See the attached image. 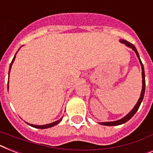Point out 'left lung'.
I'll use <instances>...</instances> for the list:
<instances>
[{
	"instance_id": "obj_1",
	"label": "left lung",
	"mask_w": 153,
	"mask_h": 153,
	"mask_svg": "<svg viewBox=\"0 0 153 153\" xmlns=\"http://www.w3.org/2000/svg\"><path fill=\"white\" fill-rule=\"evenodd\" d=\"M120 42H121V43H124V44L126 45V46L129 47V48H132L133 50L134 51L135 53H136V55H137V58H138L139 59V62H140V64H141V70H142V72H141V74H142V89H141V96H140V98H139V100H137V104L135 105V106L134 107V108L131 110V111H130V112L127 114V115H126V116H124L123 119H121V120H117V121H114V122H105V123H100V124H101V125H104V126H118V125H121V124H123L125 123L126 122H127L128 120H130L131 118L134 115V114L136 112H137V111L138 110L139 107H140V105H141V101H142V100H143L144 98V95H145V70H144V66L143 64H142V63H141V59H140V56H139V54L138 53H137V48H135V46L133 44H131V43H130L129 42H127V41L126 40H123V39H120Z\"/></svg>"
}]
</instances>
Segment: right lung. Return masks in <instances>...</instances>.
<instances>
[{
  "instance_id": "1",
  "label": "right lung",
  "mask_w": 153,
  "mask_h": 153,
  "mask_svg": "<svg viewBox=\"0 0 153 153\" xmlns=\"http://www.w3.org/2000/svg\"><path fill=\"white\" fill-rule=\"evenodd\" d=\"M16 55H15L14 58L12 59V63H11V64H10L9 71H8V73L10 72V70H11V68H12V64H13V62H14L15 58H16ZM61 120H62V118H61V119H60V120H57V121H56V122H53V123H52L45 124V125H42V126H38V125H33V124L27 123L28 124V125H30V126H33V127H34V128H38V129H46V128H49V127H52V126H56V125H57V124L59 123V122L61 121Z\"/></svg>"
}]
</instances>
